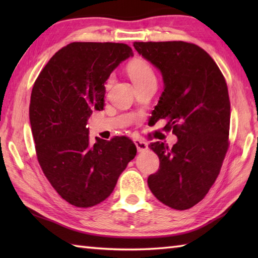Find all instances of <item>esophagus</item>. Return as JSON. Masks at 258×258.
Instances as JSON below:
<instances>
[{
	"label": "esophagus",
	"instance_id": "1",
	"mask_svg": "<svg viewBox=\"0 0 258 258\" xmlns=\"http://www.w3.org/2000/svg\"><path fill=\"white\" fill-rule=\"evenodd\" d=\"M134 143H135L136 149H138L139 152H144L149 149V145H147V143H145V142L142 140L136 139V140H134Z\"/></svg>",
	"mask_w": 258,
	"mask_h": 258
}]
</instances>
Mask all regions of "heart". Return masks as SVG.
<instances>
[{
	"instance_id": "b5f03b06",
	"label": "heart",
	"mask_w": 258,
	"mask_h": 258,
	"mask_svg": "<svg viewBox=\"0 0 258 258\" xmlns=\"http://www.w3.org/2000/svg\"><path fill=\"white\" fill-rule=\"evenodd\" d=\"M127 73L135 87L156 81L154 71L151 65L143 59H136L131 63L127 68Z\"/></svg>"
}]
</instances>
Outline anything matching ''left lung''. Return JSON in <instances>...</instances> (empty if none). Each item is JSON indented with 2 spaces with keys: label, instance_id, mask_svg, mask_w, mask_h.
<instances>
[{
  "label": "left lung",
  "instance_id": "8db88e82",
  "mask_svg": "<svg viewBox=\"0 0 258 258\" xmlns=\"http://www.w3.org/2000/svg\"><path fill=\"white\" fill-rule=\"evenodd\" d=\"M134 47L163 78L164 91L151 118H167L164 128L177 136L172 149L163 142L149 145L160 168L147 184L163 204L187 210L208 193L228 149L226 82L214 59L191 43L135 42Z\"/></svg>",
  "mask_w": 258,
  "mask_h": 258
}]
</instances>
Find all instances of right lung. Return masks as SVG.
I'll use <instances>...</instances> for the list:
<instances>
[{"instance_id":"add662e5","label":"right lung","mask_w":258,"mask_h":258,"mask_svg":"<svg viewBox=\"0 0 258 258\" xmlns=\"http://www.w3.org/2000/svg\"><path fill=\"white\" fill-rule=\"evenodd\" d=\"M132 48L123 43L74 42L56 52L33 86L30 123L37 160L58 195L76 207H92L111 195L136 155L128 138H96L87 120L104 107L105 83Z\"/></svg>"}]
</instances>
